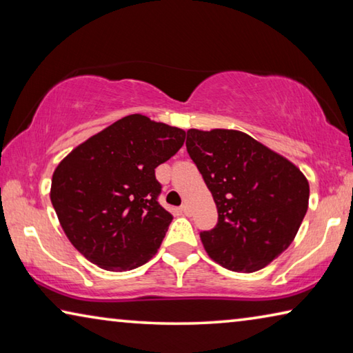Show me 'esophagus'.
<instances>
[{
  "label": "esophagus",
  "instance_id": "34e87169",
  "mask_svg": "<svg viewBox=\"0 0 353 353\" xmlns=\"http://www.w3.org/2000/svg\"><path fill=\"white\" fill-rule=\"evenodd\" d=\"M181 212L185 214V216H191V208H190V205L188 204H183L182 207H181Z\"/></svg>",
  "mask_w": 353,
  "mask_h": 353
}]
</instances>
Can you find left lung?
Masks as SVG:
<instances>
[{"mask_svg": "<svg viewBox=\"0 0 353 353\" xmlns=\"http://www.w3.org/2000/svg\"><path fill=\"white\" fill-rule=\"evenodd\" d=\"M185 145L218 208L214 229L201 232L207 254L236 272L270 265L288 249L305 216L307 177L240 130L190 129Z\"/></svg>", "mask_w": 353, "mask_h": 353, "instance_id": "8db88e82", "label": "left lung"}]
</instances>
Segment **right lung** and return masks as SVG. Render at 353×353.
Returning <instances> with one entry per match:
<instances>
[{"instance_id": "add662e5", "label": "right lung", "mask_w": 353, "mask_h": 353, "mask_svg": "<svg viewBox=\"0 0 353 353\" xmlns=\"http://www.w3.org/2000/svg\"><path fill=\"white\" fill-rule=\"evenodd\" d=\"M185 141V130L140 113L118 119L74 148L52 174L51 202L65 235L107 271L152 259L172 214L159 204L155 168Z\"/></svg>"}]
</instances>
